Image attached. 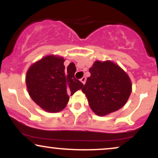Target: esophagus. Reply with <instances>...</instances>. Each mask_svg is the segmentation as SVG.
Instances as JSON below:
<instances>
[{"label":"esophagus","mask_w":158,"mask_h":158,"mask_svg":"<svg viewBox=\"0 0 158 158\" xmlns=\"http://www.w3.org/2000/svg\"><path fill=\"white\" fill-rule=\"evenodd\" d=\"M80 81H81V82H82V84H84V85H85V81H86V78H85V77H83L81 78V79H80Z\"/></svg>","instance_id":"34e87169"}]
</instances>
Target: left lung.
Instances as JSON below:
<instances>
[{
	"label": "left lung",
	"mask_w": 158,
	"mask_h": 158,
	"mask_svg": "<svg viewBox=\"0 0 158 158\" xmlns=\"http://www.w3.org/2000/svg\"><path fill=\"white\" fill-rule=\"evenodd\" d=\"M89 72L81 90L94 113L105 116L125 106L131 93V81L120 67L110 61H97Z\"/></svg>",
	"instance_id": "left-lung-1"
}]
</instances>
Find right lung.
Listing matches in <instances>:
<instances>
[{
  "instance_id": "1",
  "label": "right lung",
  "mask_w": 158,
  "mask_h": 158,
  "mask_svg": "<svg viewBox=\"0 0 158 158\" xmlns=\"http://www.w3.org/2000/svg\"><path fill=\"white\" fill-rule=\"evenodd\" d=\"M64 61L59 56H45L32 64L27 72L29 95L46 111H61L68 104L69 95L84 86L74 77L77 70L74 63L65 68Z\"/></svg>"
}]
</instances>
